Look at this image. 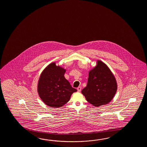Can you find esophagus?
Segmentation results:
<instances>
[{"instance_id":"34e87169","label":"esophagus","mask_w":147,"mask_h":147,"mask_svg":"<svg viewBox=\"0 0 147 147\" xmlns=\"http://www.w3.org/2000/svg\"><path fill=\"white\" fill-rule=\"evenodd\" d=\"M81 87H78L77 88V90H78V91H79V92H80V91H81Z\"/></svg>"}]
</instances>
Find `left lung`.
Here are the masks:
<instances>
[{
    "instance_id": "obj_1",
    "label": "left lung",
    "mask_w": 147,
    "mask_h": 147,
    "mask_svg": "<svg viewBox=\"0 0 147 147\" xmlns=\"http://www.w3.org/2000/svg\"><path fill=\"white\" fill-rule=\"evenodd\" d=\"M117 89L116 79L106 64L98 61L89 73L87 85L81 93L94 106L106 105L113 99Z\"/></svg>"
}]
</instances>
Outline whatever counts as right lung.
<instances>
[{"instance_id": "obj_1", "label": "right lung", "mask_w": 147, "mask_h": 147, "mask_svg": "<svg viewBox=\"0 0 147 147\" xmlns=\"http://www.w3.org/2000/svg\"><path fill=\"white\" fill-rule=\"evenodd\" d=\"M66 70L52 63L44 69L38 85V92L41 100L49 106L58 108L69 101L72 93L77 90L72 88L64 77Z\"/></svg>"}]
</instances>
